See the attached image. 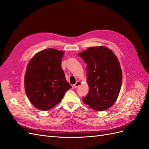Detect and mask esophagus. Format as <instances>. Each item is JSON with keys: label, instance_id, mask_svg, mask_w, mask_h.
I'll list each match as a JSON object with an SVG mask.
<instances>
[{"label": "esophagus", "instance_id": "1", "mask_svg": "<svg viewBox=\"0 0 149 149\" xmlns=\"http://www.w3.org/2000/svg\"><path fill=\"white\" fill-rule=\"evenodd\" d=\"M81 82L78 81L76 82L75 84H74V87H78L79 86H81Z\"/></svg>", "mask_w": 149, "mask_h": 149}]
</instances>
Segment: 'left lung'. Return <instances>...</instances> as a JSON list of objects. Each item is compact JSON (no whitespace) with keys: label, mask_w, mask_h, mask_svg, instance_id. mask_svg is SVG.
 <instances>
[{"label":"left lung","mask_w":149,"mask_h":149,"mask_svg":"<svg viewBox=\"0 0 149 149\" xmlns=\"http://www.w3.org/2000/svg\"><path fill=\"white\" fill-rule=\"evenodd\" d=\"M87 64L89 93L82 101L96 111H104L113 105L121 87L120 62L111 50L105 47H91L79 53Z\"/></svg>","instance_id":"left-lung-1"}]
</instances>
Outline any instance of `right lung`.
Here are the masks:
<instances>
[{
	"label": "right lung",
	"mask_w": 149,
	"mask_h": 149,
	"mask_svg": "<svg viewBox=\"0 0 149 149\" xmlns=\"http://www.w3.org/2000/svg\"><path fill=\"white\" fill-rule=\"evenodd\" d=\"M64 53L48 48L29 61L24 77L26 93L35 108L47 111L54 107L71 88L61 65Z\"/></svg>",
	"instance_id": "1"
}]
</instances>
